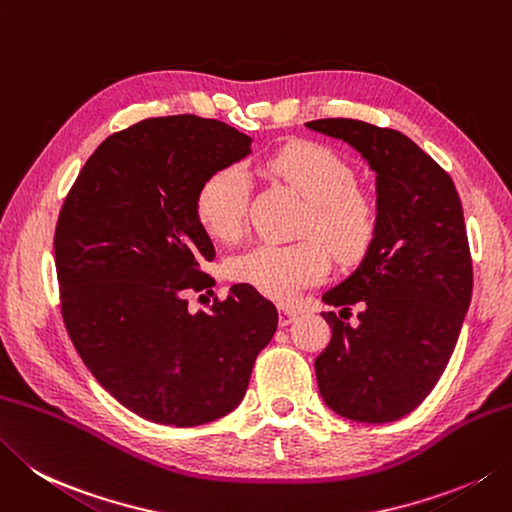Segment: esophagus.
I'll use <instances>...</instances> for the list:
<instances>
[{
	"instance_id": "34e87169",
	"label": "esophagus",
	"mask_w": 512,
	"mask_h": 512,
	"mask_svg": "<svg viewBox=\"0 0 512 512\" xmlns=\"http://www.w3.org/2000/svg\"><path fill=\"white\" fill-rule=\"evenodd\" d=\"M295 319H297V313H295L293 308H286V306L279 308V324L288 326V324H293Z\"/></svg>"
}]
</instances>
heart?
Wrapping results in <instances>:
<instances>
[{"label":"heart","mask_w":512,"mask_h":512,"mask_svg":"<svg viewBox=\"0 0 512 512\" xmlns=\"http://www.w3.org/2000/svg\"><path fill=\"white\" fill-rule=\"evenodd\" d=\"M266 168L308 202L304 235L322 238L339 262L366 253L377 230V206L355 186V170L322 144H293L275 153ZM250 177L242 166L210 175L197 195V215L210 235L233 242L246 228ZM322 241V242H323ZM321 242V243H322ZM318 239L295 244H257L228 262V275L259 293L288 302L328 275V251Z\"/></svg>","instance_id":"obj_1"}]
</instances>
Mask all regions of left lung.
Masks as SVG:
<instances>
[{"instance_id": "obj_1", "label": "left lung", "mask_w": 512, "mask_h": 512, "mask_svg": "<svg viewBox=\"0 0 512 512\" xmlns=\"http://www.w3.org/2000/svg\"><path fill=\"white\" fill-rule=\"evenodd\" d=\"M317 133L342 139L377 175V230L342 284L324 293L333 328L315 359L317 386L337 415L386 424L428 397L453 355L473 295V262L453 179L413 139L359 119H315Z\"/></svg>"}]
</instances>
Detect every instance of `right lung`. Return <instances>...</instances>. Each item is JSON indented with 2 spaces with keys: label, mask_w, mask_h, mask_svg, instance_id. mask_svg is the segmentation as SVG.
Returning <instances> with one entry per match:
<instances>
[{
  "label": "right lung",
  "mask_w": 512,
  "mask_h": 512,
  "mask_svg": "<svg viewBox=\"0 0 512 512\" xmlns=\"http://www.w3.org/2000/svg\"><path fill=\"white\" fill-rule=\"evenodd\" d=\"M248 135L197 115L150 117L106 137L59 210L55 268L79 357L119 404L148 422L199 426L235 410L277 308L235 284L208 313L186 290L215 282L197 195L250 153Z\"/></svg>",
  "instance_id": "add662e5"
}]
</instances>
